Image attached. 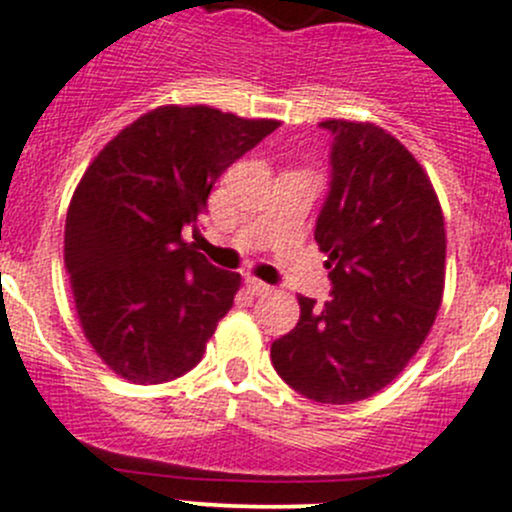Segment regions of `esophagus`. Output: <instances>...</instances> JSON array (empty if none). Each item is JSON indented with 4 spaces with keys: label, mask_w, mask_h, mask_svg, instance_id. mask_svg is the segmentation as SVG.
Returning a JSON list of instances; mask_svg holds the SVG:
<instances>
[{
    "label": "esophagus",
    "mask_w": 512,
    "mask_h": 512,
    "mask_svg": "<svg viewBox=\"0 0 512 512\" xmlns=\"http://www.w3.org/2000/svg\"><path fill=\"white\" fill-rule=\"evenodd\" d=\"M245 285H247V290L252 292V295H267V292L272 290V287L267 285V282L257 280V277H245Z\"/></svg>",
    "instance_id": "34e87169"
}]
</instances>
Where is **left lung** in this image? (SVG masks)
Wrapping results in <instances>:
<instances>
[{"instance_id": "obj_1", "label": "left lung", "mask_w": 512, "mask_h": 512, "mask_svg": "<svg viewBox=\"0 0 512 512\" xmlns=\"http://www.w3.org/2000/svg\"><path fill=\"white\" fill-rule=\"evenodd\" d=\"M330 190L315 240L332 300L297 297L295 330L272 342L277 375L305 398L347 405L380 393L418 352L445 285V222L423 167L385 130L327 119Z\"/></svg>"}]
</instances>
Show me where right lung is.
<instances>
[{
	"label": "right lung",
	"instance_id": "1",
	"mask_svg": "<svg viewBox=\"0 0 512 512\" xmlns=\"http://www.w3.org/2000/svg\"><path fill=\"white\" fill-rule=\"evenodd\" d=\"M280 122L160 107L119 132L69 202L64 265L89 345L124 380H175L202 360L235 302L237 272L212 265L187 230L222 172Z\"/></svg>",
	"mask_w": 512,
	"mask_h": 512
}]
</instances>
